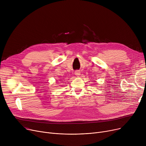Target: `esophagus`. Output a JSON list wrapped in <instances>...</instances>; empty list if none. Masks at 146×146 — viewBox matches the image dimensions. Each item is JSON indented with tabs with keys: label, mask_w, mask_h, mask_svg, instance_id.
I'll use <instances>...</instances> for the list:
<instances>
[{
	"label": "esophagus",
	"mask_w": 146,
	"mask_h": 146,
	"mask_svg": "<svg viewBox=\"0 0 146 146\" xmlns=\"http://www.w3.org/2000/svg\"><path fill=\"white\" fill-rule=\"evenodd\" d=\"M74 73H75V75H76L77 76H79L80 75V72L79 70L75 71Z\"/></svg>",
	"instance_id": "esophagus-1"
}]
</instances>
